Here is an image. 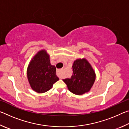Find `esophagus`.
I'll use <instances>...</instances> for the list:
<instances>
[{
	"mask_svg": "<svg viewBox=\"0 0 129 129\" xmlns=\"http://www.w3.org/2000/svg\"><path fill=\"white\" fill-rule=\"evenodd\" d=\"M61 73H62V70L61 69H59V70H57L56 72V74L57 75L58 77L60 78H61Z\"/></svg>",
	"mask_w": 129,
	"mask_h": 129,
	"instance_id": "1",
	"label": "esophagus"
}]
</instances>
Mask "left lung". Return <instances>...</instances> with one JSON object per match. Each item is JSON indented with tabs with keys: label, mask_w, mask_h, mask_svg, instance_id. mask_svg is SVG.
<instances>
[{
	"label": "left lung",
	"mask_w": 129,
	"mask_h": 129,
	"mask_svg": "<svg viewBox=\"0 0 129 129\" xmlns=\"http://www.w3.org/2000/svg\"><path fill=\"white\" fill-rule=\"evenodd\" d=\"M73 75L70 78L62 80L69 90L77 95L88 92L95 80V73L85 58L77 59L73 62Z\"/></svg>",
	"instance_id": "obj_1"
}]
</instances>
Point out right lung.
<instances>
[{
	"mask_svg": "<svg viewBox=\"0 0 129 129\" xmlns=\"http://www.w3.org/2000/svg\"><path fill=\"white\" fill-rule=\"evenodd\" d=\"M56 68L50 63L49 55L45 50L38 52L27 68V77L31 88L37 93H45L59 80Z\"/></svg>",
	"mask_w": 129,
	"mask_h": 129,
	"instance_id": "right-lung-1",
	"label": "right lung"
}]
</instances>
